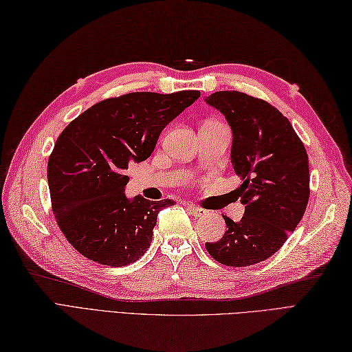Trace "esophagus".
<instances>
[{
    "label": "esophagus",
    "instance_id": "obj_1",
    "mask_svg": "<svg viewBox=\"0 0 352 352\" xmlns=\"http://www.w3.org/2000/svg\"><path fill=\"white\" fill-rule=\"evenodd\" d=\"M188 211H190L195 217H204V215H206V210H204V208H199V206H196V205H188Z\"/></svg>",
    "mask_w": 352,
    "mask_h": 352
}]
</instances>
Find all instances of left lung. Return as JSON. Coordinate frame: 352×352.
I'll return each mask as SVG.
<instances>
[{
    "instance_id": "8db88e82",
    "label": "left lung",
    "mask_w": 352,
    "mask_h": 352,
    "mask_svg": "<svg viewBox=\"0 0 352 352\" xmlns=\"http://www.w3.org/2000/svg\"><path fill=\"white\" fill-rule=\"evenodd\" d=\"M226 117L233 132L232 165L242 178L238 188L245 212L205 248L219 263L244 267L269 258L302 220L309 201L308 153L299 135L275 107L238 90L205 99Z\"/></svg>"
}]
</instances>
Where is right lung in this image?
Listing matches in <instances>:
<instances>
[{
	"label": "right lung",
	"mask_w": 352,
	"mask_h": 352,
	"mask_svg": "<svg viewBox=\"0 0 352 352\" xmlns=\"http://www.w3.org/2000/svg\"><path fill=\"white\" fill-rule=\"evenodd\" d=\"M199 96V90H179L108 98L62 131L47 164L52 211L80 254L120 267L146 253L159 211L174 201L140 195L129 201L126 169L150 157L162 129Z\"/></svg>",
	"instance_id": "right-lung-1"
}]
</instances>
